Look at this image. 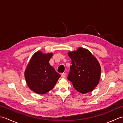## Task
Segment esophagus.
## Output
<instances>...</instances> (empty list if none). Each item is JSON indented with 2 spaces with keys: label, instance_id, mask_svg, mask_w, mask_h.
Returning <instances> with one entry per match:
<instances>
[{
  "label": "esophagus",
  "instance_id": "1",
  "mask_svg": "<svg viewBox=\"0 0 123 123\" xmlns=\"http://www.w3.org/2000/svg\"><path fill=\"white\" fill-rule=\"evenodd\" d=\"M61 76L62 78H66V74H65V73H63V74H62Z\"/></svg>",
  "mask_w": 123,
  "mask_h": 123
}]
</instances>
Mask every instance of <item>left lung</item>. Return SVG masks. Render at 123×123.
I'll return each instance as SVG.
<instances>
[{"mask_svg": "<svg viewBox=\"0 0 123 123\" xmlns=\"http://www.w3.org/2000/svg\"><path fill=\"white\" fill-rule=\"evenodd\" d=\"M68 54L72 61L68 79L78 92L86 93L92 91L100 78L101 67L98 61L88 49L82 48Z\"/></svg>", "mask_w": 123, "mask_h": 123, "instance_id": "left-lung-1", "label": "left lung"}]
</instances>
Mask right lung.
I'll use <instances>...</instances> for the list:
<instances>
[{"instance_id":"obj_1","label":"right lung","mask_w":123,"mask_h":123,"mask_svg":"<svg viewBox=\"0 0 123 123\" xmlns=\"http://www.w3.org/2000/svg\"><path fill=\"white\" fill-rule=\"evenodd\" d=\"M53 53L38 51L31 57L25 71L28 87L37 94H45L54 88L60 75L49 63Z\"/></svg>"}]
</instances>
